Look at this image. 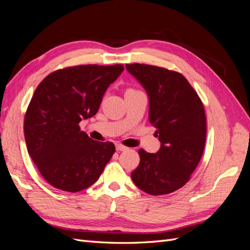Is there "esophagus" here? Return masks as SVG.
<instances>
[{
  "label": "esophagus",
  "mask_w": 250,
  "mask_h": 250,
  "mask_svg": "<svg viewBox=\"0 0 250 250\" xmlns=\"http://www.w3.org/2000/svg\"><path fill=\"white\" fill-rule=\"evenodd\" d=\"M116 149L118 151H124V150H127V147L121 145V144H116Z\"/></svg>",
  "instance_id": "obj_1"
}]
</instances>
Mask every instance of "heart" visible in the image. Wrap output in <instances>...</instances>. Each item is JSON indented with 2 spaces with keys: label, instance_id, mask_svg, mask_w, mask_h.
<instances>
[{
  "label": "heart",
  "instance_id": "heart-1",
  "mask_svg": "<svg viewBox=\"0 0 250 250\" xmlns=\"http://www.w3.org/2000/svg\"><path fill=\"white\" fill-rule=\"evenodd\" d=\"M128 90H133V89H128Z\"/></svg>",
  "mask_w": 250,
  "mask_h": 250
}]
</instances>
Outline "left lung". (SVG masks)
Wrapping results in <instances>:
<instances>
[{
  "label": "left lung",
  "instance_id": "8db88e82",
  "mask_svg": "<svg viewBox=\"0 0 250 250\" xmlns=\"http://www.w3.org/2000/svg\"><path fill=\"white\" fill-rule=\"evenodd\" d=\"M126 69L146 90L149 121L161 142L156 153L139 150L132 181L150 195L170 194L188 183L200 162L207 137L203 104L180 73L140 63Z\"/></svg>",
  "mask_w": 250,
  "mask_h": 250
}]
</instances>
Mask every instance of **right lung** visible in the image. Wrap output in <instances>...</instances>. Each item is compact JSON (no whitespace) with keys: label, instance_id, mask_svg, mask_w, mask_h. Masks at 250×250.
<instances>
[{"label":"right lung","instance_id":"right-lung-1","mask_svg":"<svg viewBox=\"0 0 250 250\" xmlns=\"http://www.w3.org/2000/svg\"><path fill=\"white\" fill-rule=\"evenodd\" d=\"M123 71V64L71 66L51 73L36 87L25 116V140L51 186L76 193L99 179L115 145L88 138L79 123L96 115L104 93Z\"/></svg>","mask_w":250,"mask_h":250}]
</instances>
